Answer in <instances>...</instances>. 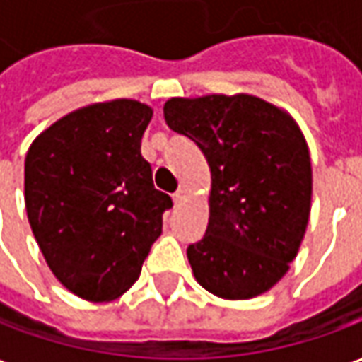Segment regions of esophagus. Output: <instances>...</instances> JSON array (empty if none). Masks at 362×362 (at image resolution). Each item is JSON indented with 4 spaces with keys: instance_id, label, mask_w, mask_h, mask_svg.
I'll return each instance as SVG.
<instances>
[{
    "instance_id": "esophagus-1",
    "label": "esophagus",
    "mask_w": 362,
    "mask_h": 362,
    "mask_svg": "<svg viewBox=\"0 0 362 362\" xmlns=\"http://www.w3.org/2000/svg\"><path fill=\"white\" fill-rule=\"evenodd\" d=\"M173 199H174V205H180V204H184V202H186V199H188V192H186V189H184V188L176 189V192H174Z\"/></svg>"
}]
</instances>
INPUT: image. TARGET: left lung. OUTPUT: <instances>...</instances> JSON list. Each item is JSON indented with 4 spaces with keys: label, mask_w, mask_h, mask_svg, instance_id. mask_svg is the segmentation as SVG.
<instances>
[{
    "label": "left lung",
    "mask_w": 362,
    "mask_h": 362,
    "mask_svg": "<svg viewBox=\"0 0 362 362\" xmlns=\"http://www.w3.org/2000/svg\"><path fill=\"white\" fill-rule=\"evenodd\" d=\"M163 110L211 170L207 230L188 246L196 281L228 300L266 293L296 258L310 215V153L300 127L244 93L176 96Z\"/></svg>",
    "instance_id": "left-lung-1"
}]
</instances>
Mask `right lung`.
Here are the masks:
<instances>
[{"label":"right lung","instance_id":"1","mask_svg":"<svg viewBox=\"0 0 362 362\" xmlns=\"http://www.w3.org/2000/svg\"><path fill=\"white\" fill-rule=\"evenodd\" d=\"M151 118L153 108L139 100L95 103L54 122L28 147L33 235L56 279L90 303L134 285L173 207L141 157Z\"/></svg>","mask_w":362,"mask_h":362}]
</instances>
